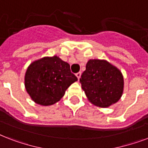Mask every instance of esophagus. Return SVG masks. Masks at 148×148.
I'll list each match as a JSON object with an SVG mask.
<instances>
[{
    "label": "esophagus",
    "instance_id": "esophagus-1",
    "mask_svg": "<svg viewBox=\"0 0 148 148\" xmlns=\"http://www.w3.org/2000/svg\"><path fill=\"white\" fill-rule=\"evenodd\" d=\"M81 72H78V73H77L76 74V77H77V79H78V81L80 80V78H81Z\"/></svg>",
    "mask_w": 148,
    "mask_h": 148
}]
</instances>
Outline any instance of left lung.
<instances>
[{"mask_svg":"<svg viewBox=\"0 0 148 148\" xmlns=\"http://www.w3.org/2000/svg\"><path fill=\"white\" fill-rule=\"evenodd\" d=\"M80 81L89 102L99 108L114 104L124 92L121 71L106 60L90 59Z\"/></svg>","mask_w":148,"mask_h":148,"instance_id":"obj_1","label":"left lung"}]
</instances>
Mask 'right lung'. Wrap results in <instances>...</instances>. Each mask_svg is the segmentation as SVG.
I'll list each match as a JSON object with an SVG mask.
<instances>
[{
  "label": "right lung",
  "instance_id": "obj_1",
  "mask_svg": "<svg viewBox=\"0 0 148 148\" xmlns=\"http://www.w3.org/2000/svg\"><path fill=\"white\" fill-rule=\"evenodd\" d=\"M77 81L68 63L58 56L44 57L29 65L24 75L27 92L34 103L51 106L60 101L65 91Z\"/></svg>",
  "mask_w": 148,
  "mask_h": 148
}]
</instances>
